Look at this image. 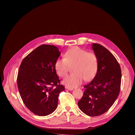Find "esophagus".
I'll use <instances>...</instances> for the list:
<instances>
[{"label": "esophagus", "mask_w": 135, "mask_h": 135, "mask_svg": "<svg viewBox=\"0 0 135 135\" xmlns=\"http://www.w3.org/2000/svg\"><path fill=\"white\" fill-rule=\"evenodd\" d=\"M66 89H67V90H73V88H70V87H66Z\"/></svg>", "instance_id": "obj_1"}]
</instances>
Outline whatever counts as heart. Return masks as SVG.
Listing matches in <instances>:
<instances>
[{"instance_id":"obj_1","label":"heart","mask_w":135,"mask_h":135,"mask_svg":"<svg viewBox=\"0 0 135 135\" xmlns=\"http://www.w3.org/2000/svg\"><path fill=\"white\" fill-rule=\"evenodd\" d=\"M73 74L66 76L63 83L70 88H75L80 85L84 79L90 81L96 75L98 68V60L96 54L88 52L79 47L70 48L64 55V58L57 59L55 68L61 77L66 76L69 67H72Z\"/></svg>"}]
</instances>
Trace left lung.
Here are the masks:
<instances>
[{"label":"left lung","instance_id":"1","mask_svg":"<svg viewBox=\"0 0 135 135\" xmlns=\"http://www.w3.org/2000/svg\"><path fill=\"white\" fill-rule=\"evenodd\" d=\"M93 49L98 60L96 76L85 89L78 102L80 109L90 117L101 115L112 107L119 94L122 70L118 61L108 50L93 43Z\"/></svg>","mask_w":135,"mask_h":135}]
</instances>
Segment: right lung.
I'll use <instances>...</instances> for the list:
<instances>
[{
	"label": "right lung",
	"mask_w": 135,
	"mask_h": 135,
	"mask_svg": "<svg viewBox=\"0 0 135 135\" xmlns=\"http://www.w3.org/2000/svg\"><path fill=\"white\" fill-rule=\"evenodd\" d=\"M60 54L54 45H41L21 63L18 89L25 105L35 115L46 116L53 113L57 107L60 93L65 89L55 68Z\"/></svg>",
	"instance_id": "right-lung-1"
}]
</instances>
